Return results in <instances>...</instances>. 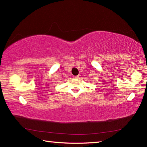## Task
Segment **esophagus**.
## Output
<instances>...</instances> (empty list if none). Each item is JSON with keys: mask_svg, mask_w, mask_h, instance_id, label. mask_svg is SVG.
Segmentation results:
<instances>
[{"mask_svg": "<svg viewBox=\"0 0 147 147\" xmlns=\"http://www.w3.org/2000/svg\"><path fill=\"white\" fill-rule=\"evenodd\" d=\"M74 78L78 79V78H79V76H74Z\"/></svg>", "mask_w": 147, "mask_h": 147, "instance_id": "1", "label": "esophagus"}]
</instances>
